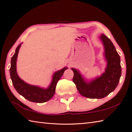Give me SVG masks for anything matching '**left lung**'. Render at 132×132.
Wrapping results in <instances>:
<instances>
[{
  "instance_id": "left-lung-1",
  "label": "left lung",
  "mask_w": 132,
  "mask_h": 132,
  "mask_svg": "<svg viewBox=\"0 0 132 132\" xmlns=\"http://www.w3.org/2000/svg\"><path fill=\"white\" fill-rule=\"evenodd\" d=\"M99 38L104 47V56L107 61L104 72L88 81L78 69L72 68L73 81L81 95L90 99H101L112 92L119 84L121 75L120 57L111 40L102 34Z\"/></svg>"
}]
</instances>
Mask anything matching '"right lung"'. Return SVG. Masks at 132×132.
Masks as SVG:
<instances>
[{"label":"right lung","instance_id":"obj_1","mask_svg":"<svg viewBox=\"0 0 132 132\" xmlns=\"http://www.w3.org/2000/svg\"><path fill=\"white\" fill-rule=\"evenodd\" d=\"M21 45L22 43L17 46L15 53L12 57L11 60L10 76L14 89L20 95L30 102L34 103H43L48 101L54 96L58 81L61 78L65 70L68 68L66 67H64L63 69L55 72L52 75L50 85L46 89L26 83L19 77L16 70L17 58Z\"/></svg>","mask_w":132,"mask_h":132}]
</instances>
